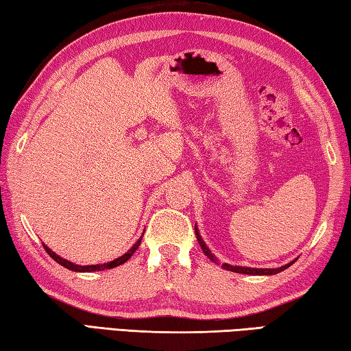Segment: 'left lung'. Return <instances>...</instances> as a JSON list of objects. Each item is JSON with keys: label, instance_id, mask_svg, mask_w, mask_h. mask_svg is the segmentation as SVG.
Segmentation results:
<instances>
[{"label": "left lung", "instance_id": "left-lung-1", "mask_svg": "<svg viewBox=\"0 0 351 351\" xmlns=\"http://www.w3.org/2000/svg\"><path fill=\"white\" fill-rule=\"evenodd\" d=\"M195 233H196V239H197V242H199V245L202 248V252L206 253V256L210 261H213V263L218 264V259H216L215 254L208 250V247L206 245V242L202 241L199 230H197L196 226H195ZM295 261H291V263L285 264L282 267H278V269H252V267H239V265H230V264H222V267H224L226 270H230V271H234V273H242V275H259L261 276V275H276V273L289 269L291 264H295Z\"/></svg>", "mask_w": 351, "mask_h": 351}]
</instances>
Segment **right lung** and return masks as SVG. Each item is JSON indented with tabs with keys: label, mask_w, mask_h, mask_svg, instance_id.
<instances>
[{
	"label": "right lung",
	"mask_w": 351,
	"mask_h": 351,
	"mask_svg": "<svg viewBox=\"0 0 351 351\" xmlns=\"http://www.w3.org/2000/svg\"><path fill=\"white\" fill-rule=\"evenodd\" d=\"M141 239H143V237L139 238V239L135 242V244H133V247L130 248V250L127 252V253H124L123 256L113 259V261H110V263L97 264V265H78V264H73V263H70V261L58 256V254L50 250V248H49L46 244H43V247L46 248V252L50 254V258H52L53 261H56V263H58V264H61L62 267H66V269H69V270H72V271H99V270H106V269H113V267H118V265H121V264L127 263V261L130 259L132 254L136 252V248L139 247V244H141Z\"/></svg>",
	"instance_id": "right-lung-1"
}]
</instances>
